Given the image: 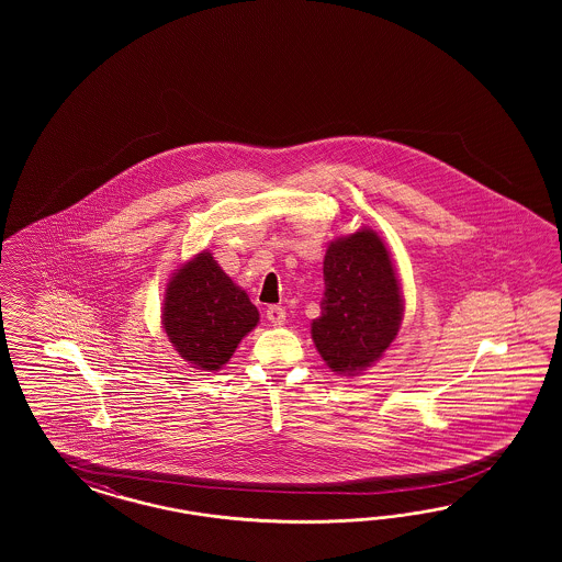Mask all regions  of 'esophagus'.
<instances>
[{"label":"esophagus","mask_w":562,"mask_h":562,"mask_svg":"<svg viewBox=\"0 0 562 562\" xmlns=\"http://www.w3.org/2000/svg\"><path fill=\"white\" fill-rule=\"evenodd\" d=\"M266 317H268L270 324L282 325L286 322V311L282 306L270 305L268 311H266Z\"/></svg>","instance_id":"1"}]
</instances>
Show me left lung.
I'll list each match as a JSON object with an SVG mask.
<instances>
[{
    "instance_id": "8db88e82",
    "label": "left lung",
    "mask_w": 562,
    "mask_h": 562,
    "mask_svg": "<svg viewBox=\"0 0 562 562\" xmlns=\"http://www.w3.org/2000/svg\"><path fill=\"white\" fill-rule=\"evenodd\" d=\"M322 317L311 325L327 367L360 373L390 348L404 303L385 243L373 231H358L327 247Z\"/></svg>"
}]
</instances>
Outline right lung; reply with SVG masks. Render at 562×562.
I'll list each match as a JSON object with an SVG mask.
<instances>
[{
    "label": "right lung",
    "instance_id": "add662e5",
    "mask_svg": "<svg viewBox=\"0 0 562 562\" xmlns=\"http://www.w3.org/2000/svg\"><path fill=\"white\" fill-rule=\"evenodd\" d=\"M162 322L181 357L198 369L218 371L256 327L259 313L247 292L204 251L172 276Z\"/></svg>",
    "mask_w": 562,
    "mask_h": 562
}]
</instances>
